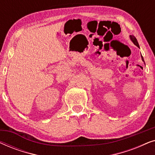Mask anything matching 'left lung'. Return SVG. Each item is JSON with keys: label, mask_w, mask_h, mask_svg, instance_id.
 I'll return each instance as SVG.
<instances>
[{"label": "left lung", "mask_w": 155, "mask_h": 155, "mask_svg": "<svg viewBox=\"0 0 155 155\" xmlns=\"http://www.w3.org/2000/svg\"><path fill=\"white\" fill-rule=\"evenodd\" d=\"M130 38L131 41H132L133 42V44H134L135 46H137V47H140L139 44H138V42H137L136 38H135V37H134V36H133V35H130ZM141 58H142V60H143V61H144L143 57V56H142V55H141Z\"/></svg>", "instance_id": "8db88e82"}]
</instances>
